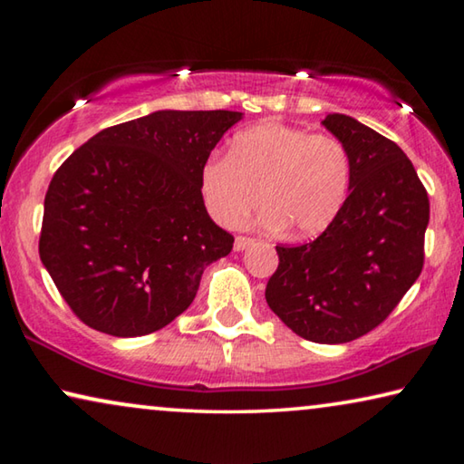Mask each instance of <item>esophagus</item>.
Segmentation results:
<instances>
[{
    "label": "esophagus",
    "mask_w": 464,
    "mask_h": 464,
    "mask_svg": "<svg viewBox=\"0 0 464 464\" xmlns=\"http://www.w3.org/2000/svg\"><path fill=\"white\" fill-rule=\"evenodd\" d=\"M251 243H254V239L251 237H235V243H233V247H235V251H243V249H247Z\"/></svg>",
    "instance_id": "esophagus-1"
}]
</instances>
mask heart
<instances>
[{
    "instance_id": "1",
    "label": "heart",
    "mask_w": 464,
    "mask_h": 464,
    "mask_svg": "<svg viewBox=\"0 0 464 464\" xmlns=\"http://www.w3.org/2000/svg\"><path fill=\"white\" fill-rule=\"evenodd\" d=\"M352 184L348 149L332 135L264 122L237 132L229 155H213L200 169V192L217 223L233 227L257 202L264 227H286L313 237L334 225Z\"/></svg>"
}]
</instances>
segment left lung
I'll list each match as a JSON object with an SVG mask.
<instances>
[{
	"mask_svg": "<svg viewBox=\"0 0 464 464\" xmlns=\"http://www.w3.org/2000/svg\"><path fill=\"white\" fill-rule=\"evenodd\" d=\"M324 127L350 153L348 200L315 241L276 246L266 301L304 340L345 343L381 325L418 280L430 200L397 143L345 114Z\"/></svg>",
	"mask_w": 464,
	"mask_h": 464,
	"instance_id": "8db88e82",
	"label": "left lung"
}]
</instances>
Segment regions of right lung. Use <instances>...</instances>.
I'll list each match as a JSON object with an SVG mask.
<instances>
[{"mask_svg":"<svg viewBox=\"0 0 464 464\" xmlns=\"http://www.w3.org/2000/svg\"><path fill=\"white\" fill-rule=\"evenodd\" d=\"M241 112L157 110L100 130L54 171L38 254L85 325L114 337L190 307L233 235L208 217L200 169Z\"/></svg>","mask_w":464,"mask_h":464,"instance_id":"add662e5","label":"right lung"}]
</instances>
